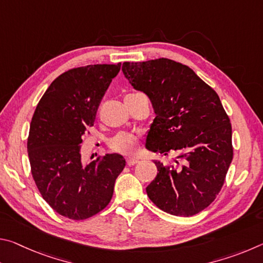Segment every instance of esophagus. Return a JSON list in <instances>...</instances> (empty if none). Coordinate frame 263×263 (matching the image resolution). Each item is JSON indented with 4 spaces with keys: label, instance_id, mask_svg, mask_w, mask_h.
Returning a JSON list of instances; mask_svg holds the SVG:
<instances>
[{
    "label": "esophagus",
    "instance_id": "1",
    "mask_svg": "<svg viewBox=\"0 0 263 263\" xmlns=\"http://www.w3.org/2000/svg\"><path fill=\"white\" fill-rule=\"evenodd\" d=\"M139 162V160H137L135 158H127L126 159V163L128 164V166H135L136 163Z\"/></svg>",
    "mask_w": 263,
    "mask_h": 263
}]
</instances>
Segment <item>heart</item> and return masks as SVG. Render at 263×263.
<instances>
[{"label": "heart", "instance_id": "b5f03b06", "mask_svg": "<svg viewBox=\"0 0 263 263\" xmlns=\"http://www.w3.org/2000/svg\"><path fill=\"white\" fill-rule=\"evenodd\" d=\"M136 95L130 94L127 96ZM110 148L115 151V152L122 153V154H135L138 148H139V140L136 136L131 135L127 132L118 133L117 136H115L112 139L110 140Z\"/></svg>", "mask_w": 263, "mask_h": 263}]
</instances>
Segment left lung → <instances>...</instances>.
Masks as SVG:
<instances>
[{
  "label": "left lung",
  "instance_id": "8db88e82",
  "mask_svg": "<svg viewBox=\"0 0 263 263\" xmlns=\"http://www.w3.org/2000/svg\"><path fill=\"white\" fill-rule=\"evenodd\" d=\"M122 70L152 102L146 148L176 154L175 163L154 161L149 199L174 216L203 211L219 194L233 159L232 126L219 96L188 66L166 58L124 62Z\"/></svg>",
  "mask_w": 263,
  "mask_h": 263
}]
</instances>
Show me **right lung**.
Wrapping results in <instances>:
<instances>
[{"label": "right lung", "mask_w": 263, "mask_h": 263, "mask_svg": "<svg viewBox=\"0 0 263 263\" xmlns=\"http://www.w3.org/2000/svg\"><path fill=\"white\" fill-rule=\"evenodd\" d=\"M121 70L117 65H88L59 75L39 101L30 124L31 173L43 198L69 219L82 220L103 210L115 181L125 167L121 154H105L82 164L80 145L106 89Z\"/></svg>", "instance_id": "add662e5"}]
</instances>
